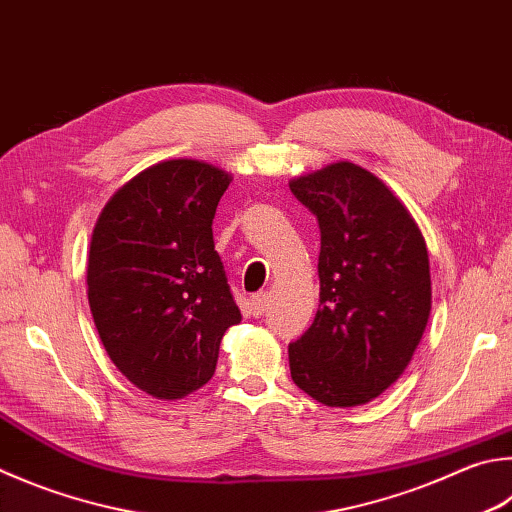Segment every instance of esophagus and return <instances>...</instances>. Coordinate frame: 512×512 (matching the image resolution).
<instances>
[{"mask_svg":"<svg viewBox=\"0 0 512 512\" xmlns=\"http://www.w3.org/2000/svg\"><path fill=\"white\" fill-rule=\"evenodd\" d=\"M268 309V295L266 293H257L250 297V313L259 318V315H264V311Z\"/></svg>","mask_w":512,"mask_h":512,"instance_id":"obj_1","label":"esophagus"}]
</instances>
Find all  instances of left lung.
<instances>
[{"instance_id": "left-lung-1", "label": "left lung", "mask_w": 512, "mask_h": 512, "mask_svg": "<svg viewBox=\"0 0 512 512\" xmlns=\"http://www.w3.org/2000/svg\"><path fill=\"white\" fill-rule=\"evenodd\" d=\"M288 188L320 224V306L288 347L293 383L327 407L374 401L401 378L432 309L418 224L385 181L349 161Z\"/></svg>"}]
</instances>
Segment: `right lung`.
Listing matches in <instances>:
<instances>
[{
  "label": "right lung",
  "mask_w": 512,
  "mask_h": 512,
  "mask_svg": "<svg viewBox=\"0 0 512 512\" xmlns=\"http://www.w3.org/2000/svg\"><path fill=\"white\" fill-rule=\"evenodd\" d=\"M230 181L206 161L154 163L111 194L91 235L87 297L102 347L159 401L206 385L241 320L212 239Z\"/></svg>",
  "instance_id": "1"
}]
</instances>
